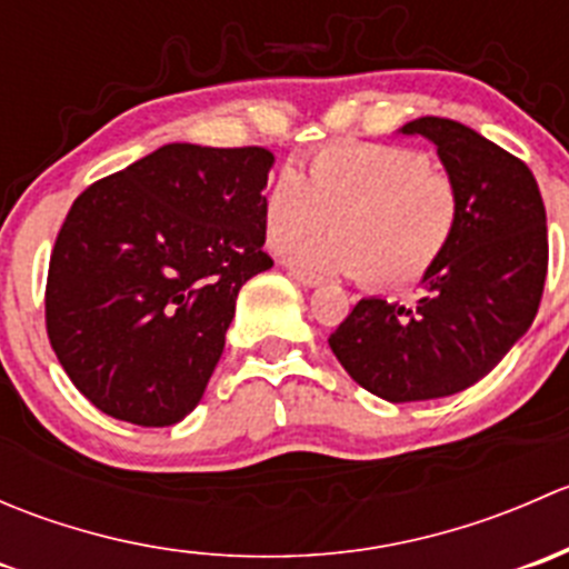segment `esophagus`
<instances>
[{
  "label": "esophagus",
  "mask_w": 569,
  "mask_h": 569,
  "mask_svg": "<svg viewBox=\"0 0 569 569\" xmlns=\"http://www.w3.org/2000/svg\"><path fill=\"white\" fill-rule=\"evenodd\" d=\"M289 274L297 280V283L306 286V289H317V286L325 283V278H319V274L313 272H306V269H291Z\"/></svg>",
  "instance_id": "esophagus-1"
}]
</instances>
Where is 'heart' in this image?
Segmentation results:
<instances>
[{
  "instance_id": "b5f03b06",
  "label": "heart",
  "mask_w": 569,
  "mask_h": 569,
  "mask_svg": "<svg viewBox=\"0 0 569 569\" xmlns=\"http://www.w3.org/2000/svg\"><path fill=\"white\" fill-rule=\"evenodd\" d=\"M295 248L297 263L360 274L377 289L427 278L457 237L462 192L423 151L391 142H332L308 159L306 176L280 170L263 198L272 250Z\"/></svg>"
}]
</instances>
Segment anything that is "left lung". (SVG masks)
I'll list each match as a JSON object with an SVG mask.
<instances>
[{
    "label": "left lung",
    "mask_w": 569,
    "mask_h": 569,
    "mask_svg": "<svg viewBox=\"0 0 569 569\" xmlns=\"http://www.w3.org/2000/svg\"><path fill=\"white\" fill-rule=\"evenodd\" d=\"M401 134L438 146L462 192V220L412 308L369 297L330 341L347 375L380 399L423 401L465 391L537 317L548 274L545 206L531 170L449 118H418Z\"/></svg>",
    "instance_id": "obj_1"
}]
</instances>
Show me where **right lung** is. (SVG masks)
Here are the masks:
<instances>
[{
	"label": "right lung",
	"mask_w": 569,
	"mask_h": 569,
	"mask_svg": "<svg viewBox=\"0 0 569 569\" xmlns=\"http://www.w3.org/2000/svg\"><path fill=\"white\" fill-rule=\"evenodd\" d=\"M267 148L173 142L90 183L46 278V332L84 399L137 427L198 407L263 252Z\"/></svg>",
	"instance_id": "right-lung-1"
}]
</instances>
